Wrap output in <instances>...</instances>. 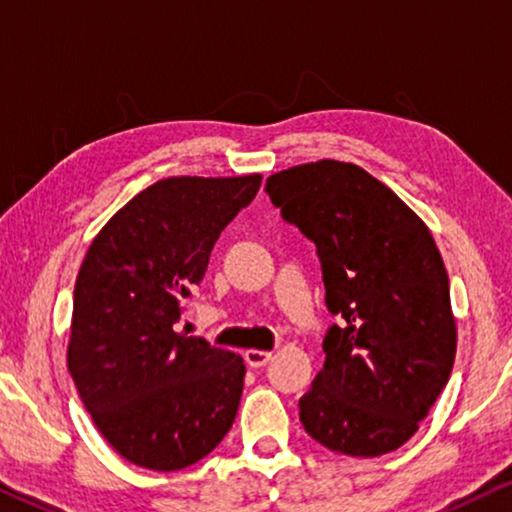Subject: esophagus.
I'll return each instance as SVG.
<instances>
[{
  "instance_id": "esophagus-1",
  "label": "esophagus",
  "mask_w": 512,
  "mask_h": 512,
  "mask_svg": "<svg viewBox=\"0 0 512 512\" xmlns=\"http://www.w3.org/2000/svg\"><path fill=\"white\" fill-rule=\"evenodd\" d=\"M270 359L272 352H263V349H247V352H244V361H247V366L251 368H263Z\"/></svg>"
}]
</instances>
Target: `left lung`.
<instances>
[{
    "instance_id": "8db88e82",
    "label": "left lung",
    "mask_w": 512,
    "mask_h": 512,
    "mask_svg": "<svg viewBox=\"0 0 512 512\" xmlns=\"http://www.w3.org/2000/svg\"><path fill=\"white\" fill-rule=\"evenodd\" d=\"M265 191L317 247L326 307L340 319L298 403L300 422L349 457L398 450L445 389L457 354L450 279L431 230L354 163L289 167Z\"/></svg>"
}]
</instances>
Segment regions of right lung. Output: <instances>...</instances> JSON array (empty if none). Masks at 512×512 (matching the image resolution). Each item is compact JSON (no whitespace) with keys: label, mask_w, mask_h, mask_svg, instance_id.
I'll return each instance as SVG.
<instances>
[{"label":"right lung","mask_w":512,"mask_h":512,"mask_svg":"<svg viewBox=\"0 0 512 512\" xmlns=\"http://www.w3.org/2000/svg\"><path fill=\"white\" fill-rule=\"evenodd\" d=\"M261 179H160L118 209L86 251L67 366L97 431L130 464L181 471L235 422L242 356L177 333V321L221 230L256 198Z\"/></svg>","instance_id":"add662e5"}]
</instances>
